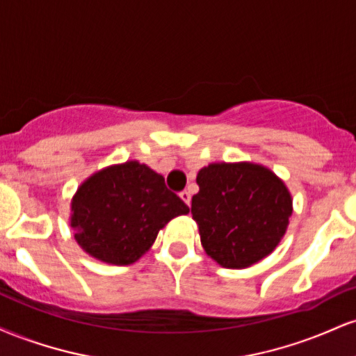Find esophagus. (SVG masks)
<instances>
[{
  "instance_id": "obj_1",
  "label": "esophagus",
  "mask_w": 356,
  "mask_h": 356,
  "mask_svg": "<svg viewBox=\"0 0 356 356\" xmlns=\"http://www.w3.org/2000/svg\"><path fill=\"white\" fill-rule=\"evenodd\" d=\"M179 195H181V199H182V201H184V202H186V204H187V206H189V207H191V199H192L191 192H189V191H182V192H181V194H179Z\"/></svg>"
}]
</instances>
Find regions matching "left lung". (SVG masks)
Returning <instances> with one entry per match:
<instances>
[{"label":"left lung","mask_w":356,"mask_h":356,"mask_svg":"<svg viewBox=\"0 0 356 356\" xmlns=\"http://www.w3.org/2000/svg\"><path fill=\"white\" fill-rule=\"evenodd\" d=\"M195 181L191 212L207 256L222 268L244 269L275 251L293 212L283 179L254 162H212Z\"/></svg>","instance_id":"1"}]
</instances>
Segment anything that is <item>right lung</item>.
Listing matches in <instances>:
<instances>
[{
    "label": "right lung",
    "mask_w": 356,
    "mask_h": 356,
    "mask_svg": "<svg viewBox=\"0 0 356 356\" xmlns=\"http://www.w3.org/2000/svg\"><path fill=\"white\" fill-rule=\"evenodd\" d=\"M189 207L165 187L164 177L138 161L93 172L72 197L70 226L87 254L127 266L152 248L169 220Z\"/></svg>",
    "instance_id": "add662e5"
}]
</instances>
